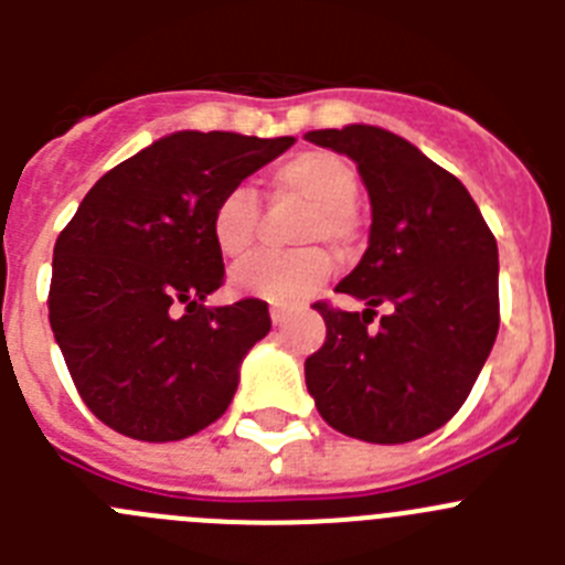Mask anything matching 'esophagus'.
<instances>
[{
  "label": "esophagus",
  "mask_w": 565,
  "mask_h": 565,
  "mask_svg": "<svg viewBox=\"0 0 565 565\" xmlns=\"http://www.w3.org/2000/svg\"><path fill=\"white\" fill-rule=\"evenodd\" d=\"M271 322H274V326H286V322H288L286 308H271Z\"/></svg>",
  "instance_id": "1"
}]
</instances>
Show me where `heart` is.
<instances>
[{
	"instance_id": "heart-1",
	"label": "heart",
	"mask_w": 565,
	"mask_h": 565,
	"mask_svg": "<svg viewBox=\"0 0 565 565\" xmlns=\"http://www.w3.org/2000/svg\"><path fill=\"white\" fill-rule=\"evenodd\" d=\"M277 198H288L308 214L299 221L297 243H326L333 252H348L356 237L353 206L359 198V174L333 152L311 149L279 163L271 174ZM259 226V201L248 186H232L212 209V239L228 259L246 257ZM331 277V257L322 248H299L288 254H257L234 268L232 288L271 306H299Z\"/></svg>"
}]
</instances>
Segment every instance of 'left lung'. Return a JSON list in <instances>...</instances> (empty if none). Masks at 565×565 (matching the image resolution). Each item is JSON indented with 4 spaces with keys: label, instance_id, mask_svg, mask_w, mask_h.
Masks as SVG:
<instances>
[{
    "label": "left lung",
    "instance_id": "left-lung-1",
    "mask_svg": "<svg viewBox=\"0 0 565 565\" xmlns=\"http://www.w3.org/2000/svg\"><path fill=\"white\" fill-rule=\"evenodd\" d=\"M348 154L371 198V237L337 286L364 311L317 302L326 344L306 359L308 393L333 430L371 444L416 441L467 402L498 337V243L456 174L367 124L313 129ZM379 305L388 313L366 326Z\"/></svg>",
    "mask_w": 565,
    "mask_h": 565
}]
</instances>
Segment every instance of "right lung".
I'll list each match as a JSON object with an SVG mask.
<instances>
[{
  "instance_id": "add662e5",
  "label": "right lung",
  "mask_w": 565,
  "mask_h": 565,
  "mask_svg": "<svg viewBox=\"0 0 565 565\" xmlns=\"http://www.w3.org/2000/svg\"><path fill=\"white\" fill-rule=\"evenodd\" d=\"M294 143L183 129L89 189L58 234L50 328L84 404L138 441H181L226 413L239 364L271 331L263 299L209 308L223 286L212 209Z\"/></svg>"
}]
</instances>
